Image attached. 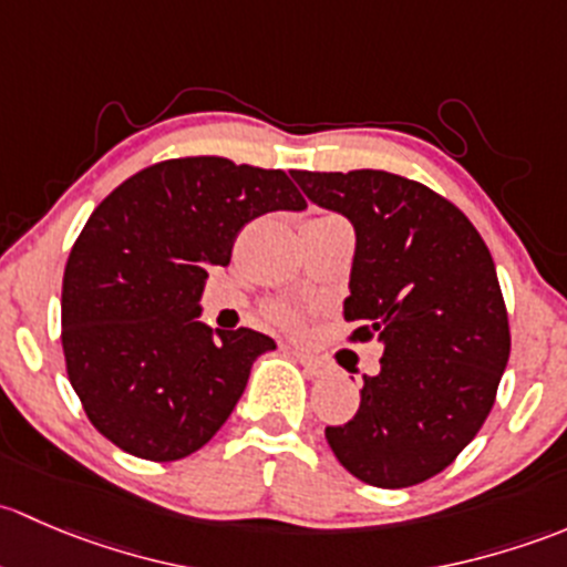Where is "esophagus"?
<instances>
[{
    "label": "esophagus",
    "mask_w": 567,
    "mask_h": 567,
    "mask_svg": "<svg viewBox=\"0 0 567 567\" xmlns=\"http://www.w3.org/2000/svg\"><path fill=\"white\" fill-rule=\"evenodd\" d=\"M291 354H295V360H297V363H300L302 369H306L308 377H324V373L330 371V365H327L324 360L313 358V354H308V352H300V349H291Z\"/></svg>",
    "instance_id": "esophagus-1"
}]
</instances>
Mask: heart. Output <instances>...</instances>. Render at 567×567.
<instances>
[{"mask_svg":"<svg viewBox=\"0 0 567 567\" xmlns=\"http://www.w3.org/2000/svg\"><path fill=\"white\" fill-rule=\"evenodd\" d=\"M270 317L276 319L281 327H289V330H295V327L302 324V311L295 306H286V302H276V306L270 308Z\"/></svg>","mask_w":567,"mask_h":567,"instance_id":"obj_1","label":"heart"}]
</instances>
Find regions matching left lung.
<instances>
[{"label":"left lung","mask_w":567,"mask_h":567,"mask_svg":"<svg viewBox=\"0 0 567 567\" xmlns=\"http://www.w3.org/2000/svg\"><path fill=\"white\" fill-rule=\"evenodd\" d=\"M291 177L352 220L349 341L384 343L382 371L363 377L349 423L327 425V445L369 486H417L456 461L497 399L511 327L492 254L456 204L423 183L377 168Z\"/></svg>","instance_id":"1"}]
</instances>
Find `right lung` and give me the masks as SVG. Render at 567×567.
<instances>
[{
  "mask_svg": "<svg viewBox=\"0 0 567 567\" xmlns=\"http://www.w3.org/2000/svg\"><path fill=\"white\" fill-rule=\"evenodd\" d=\"M306 198L281 168L172 157L116 185L73 243L62 278L68 379L120 451L177 461L207 445L276 341L196 322L204 278L245 224Z\"/></svg>",
  "mask_w": 567,
  "mask_h": 567,
  "instance_id": "obj_1",
  "label": "right lung"
}]
</instances>
